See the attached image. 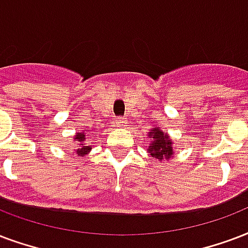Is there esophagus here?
<instances>
[{
    "instance_id": "34e87169",
    "label": "esophagus",
    "mask_w": 248,
    "mask_h": 248,
    "mask_svg": "<svg viewBox=\"0 0 248 248\" xmlns=\"http://www.w3.org/2000/svg\"><path fill=\"white\" fill-rule=\"evenodd\" d=\"M116 126L117 127H126L127 126V121L124 120V118H117Z\"/></svg>"
}]
</instances>
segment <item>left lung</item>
Instances as JSON below:
<instances>
[{"mask_svg":"<svg viewBox=\"0 0 248 248\" xmlns=\"http://www.w3.org/2000/svg\"><path fill=\"white\" fill-rule=\"evenodd\" d=\"M149 145L147 151L151 154L152 157H155L158 161L164 160H170L174 157V141L168 132L161 130L157 126H155L149 130L148 132Z\"/></svg>","mask_w":248,"mask_h":248,"instance_id":"1","label":"left lung"}]
</instances>
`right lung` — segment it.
Here are the masks:
<instances>
[{
  "label": "right lung",
  "mask_w": 248,
  "mask_h": 248,
  "mask_svg": "<svg viewBox=\"0 0 248 248\" xmlns=\"http://www.w3.org/2000/svg\"><path fill=\"white\" fill-rule=\"evenodd\" d=\"M88 131H80V132H77L73 138V154L78 155L79 157H83V156H86L91 152V147L88 143H87V135Z\"/></svg>",
  "instance_id": "right-lung-1"
}]
</instances>
